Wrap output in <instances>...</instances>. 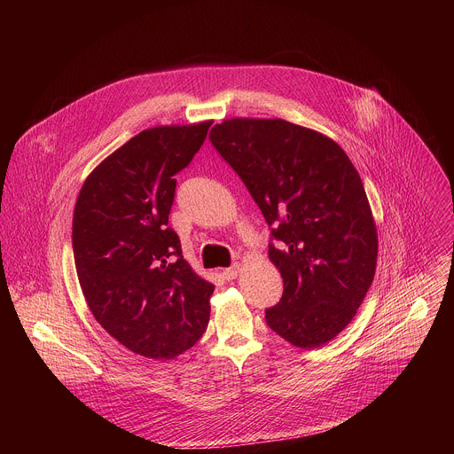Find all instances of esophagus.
I'll use <instances>...</instances> for the list:
<instances>
[{
    "instance_id": "34e87169",
    "label": "esophagus",
    "mask_w": 454,
    "mask_h": 454,
    "mask_svg": "<svg viewBox=\"0 0 454 454\" xmlns=\"http://www.w3.org/2000/svg\"><path fill=\"white\" fill-rule=\"evenodd\" d=\"M223 277H224L226 280H233V278H237V277H239V266H231V268L224 270V271H223Z\"/></svg>"
}]
</instances>
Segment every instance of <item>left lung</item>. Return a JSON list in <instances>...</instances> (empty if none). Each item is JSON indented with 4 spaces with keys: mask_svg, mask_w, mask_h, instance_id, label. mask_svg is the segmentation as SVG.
<instances>
[{
    "mask_svg": "<svg viewBox=\"0 0 454 454\" xmlns=\"http://www.w3.org/2000/svg\"><path fill=\"white\" fill-rule=\"evenodd\" d=\"M210 142L271 228L284 294L266 323L294 347L325 345L352 321L375 275L377 231L356 167L334 140L280 118L224 120Z\"/></svg>",
    "mask_w": 454,
    "mask_h": 454,
    "instance_id": "obj_1",
    "label": "left lung"
}]
</instances>
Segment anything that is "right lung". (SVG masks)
Masks as SVG:
<instances>
[{
    "label": "right lung",
    "mask_w": 454,
    "mask_h": 454,
    "mask_svg": "<svg viewBox=\"0 0 454 454\" xmlns=\"http://www.w3.org/2000/svg\"><path fill=\"white\" fill-rule=\"evenodd\" d=\"M212 121L145 129L84 181L74 256L90 310L125 348L174 359L208 327L214 286L192 271L168 228L176 179Z\"/></svg>",
    "instance_id": "right-lung-1"
}]
</instances>
